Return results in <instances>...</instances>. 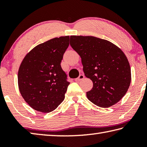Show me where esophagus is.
I'll use <instances>...</instances> for the list:
<instances>
[{"label":"esophagus","mask_w":147,"mask_h":147,"mask_svg":"<svg viewBox=\"0 0 147 147\" xmlns=\"http://www.w3.org/2000/svg\"><path fill=\"white\" fill-rule=\"evenodd\" d=\"M84 77H85V76H84V74H80L78 78H76L75 79V80H76V82H79V81L82 80H83V79L84 78Z\"/></svg>","instance_id":"esophagus-1"}]
</instances>
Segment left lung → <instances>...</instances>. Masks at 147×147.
<instances>
[{
	"label": "left lung",
	"instance_id": "8db88e82",
	"mask_svg": "<svg viewBox=\"0 0 147 147\" xmlns=\"http://www.w3.org/2000/svg\"><path fill=\"white\" fill-rule=\"evenodd\" d=\"M70 39L71 47L82 59L85 76L93 84L87 97L102 108L117 103L131 82L130 67L125 54L105 39L82 36H71Z\"/></svg>",
	"mask_w": 147,
	"mask_h": 147
}]
</instances>
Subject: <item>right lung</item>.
<instances>
[{
	"label": "right lung",
	"instance_id": "right-lung-1",
	"mask_svg": "<svg viewBox=\"0 0 147 147\" xmlns=\"http://www.w3.org/2000/svg\"><path fill=\"white\" fill-rule=\"evenodd\" d=\"M69 45V36L50 39L34 47L21 62L19 89L24 100L35 110L51 112L63 101L70 83L61 61Z\"/></svg>",
	"mask_w": 147,
	"mask_h": 147
}]
</instances>
